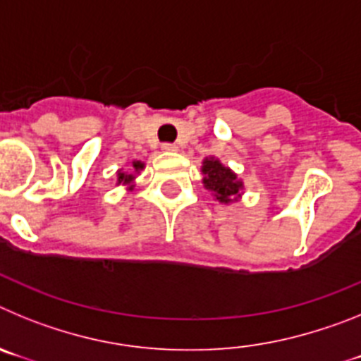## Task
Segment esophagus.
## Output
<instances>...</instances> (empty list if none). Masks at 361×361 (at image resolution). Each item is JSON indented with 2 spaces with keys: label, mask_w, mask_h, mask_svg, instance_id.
Masks as SVG:
<instances>
[{
  "label": "esophagus",
  "mask_w": 361,
  "mask_h": 361,
  "mask_svg": "<svg viewBox=\"0 0 361 361\" xmlns=\"http://www.w3.org/2000/svg\"><path fill=\"white\" fill-rule=\"evenodd\" d=\"M162 149H164V152H168V153H171V152H177V145H171V142H164V145H162Z\"/></svg>",
  "instance_id": "esophagus-1"
}]
</instances>
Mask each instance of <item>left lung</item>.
<instances>
[{
    "instance_id": "left-lung-1",
    "label": "left lung",
    "mask_w": 361,
    "mask_h": 361,
    "mask_svg": "<svg viewBox=\"0 0 361 361\" xmlns=\"http://www.w3.org/2000/svg\"><path fill=\"white\" fill-rule=\"evenodd\" d=\"M204 188L213 195V199L220 204H235L244 195V183L238 175L220 162L216 157H206L200 166Z\"/></svg>"
}]
</instances>
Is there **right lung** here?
<instances>
[{
  "instance_id": "obj_1",
  "label": "right lung",
  "mask_w": 361,
  "mask_h": 361,
  "mask_svg": "<svg viewBox=\"0 0 361 361\" xmlns=\"http://www.w3.org/2000/svg\"><path fill=\"white\" fill-rule=\"evenodd\" d=\"M132 166H133V171H123V170L117 171V186H124L126 190H130V191H132L133 186H135L137 175L145 170V162L133 161Z\"/></svg>"
}]
</instances>
